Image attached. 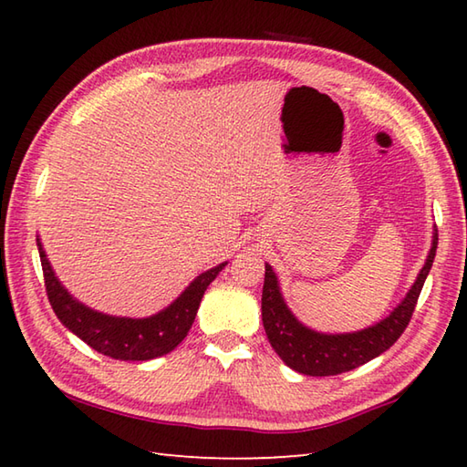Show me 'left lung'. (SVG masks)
<instances>
[{
	"instance_id": "8db88e82",
	"label": "left lung",
	"mask_w": 467,
	"mask_h": 467,
	"mask_svg": "<svg viewBox=\"0 0 467 467\" xmlns=\"http://www.w3.org/2000/svg\"><path fill=\"white\" fill-rule=\"evenodd\" d=\"M435 249H438V228L433 231L428 259L403 301L379 323L353 333H321L303 325L286 306L273 266L265 265L263 327L275 353L291 369L313 377L339 375L379 357L400 339L405 327L410 325L421 286L431 271Z\"/></svg>"
}]
</instances>
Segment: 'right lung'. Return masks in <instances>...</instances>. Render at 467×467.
<instances>
[{"label":"right lung","instance_id":"obj_1","mask_svg":"<svg viewBox=\"0 0 467 467\" xmlns=\"http://www.w3.org/2000/svg\"><path fill=\"white\" fill-rule=\"evenodd\" d=\"M36 241L44 269L47 299L57 319L67 331L90 345L94 351L120 361H148L176 349L178 343H182L191 331L198 305H201L208 285L226 266V263H221L198 275L162 311L144 317V319H132V317L94 311L92 306L69 295L49 265L39 236Z\"/></svg>","mask_w":467,"mask_h":467}]
</instances>
